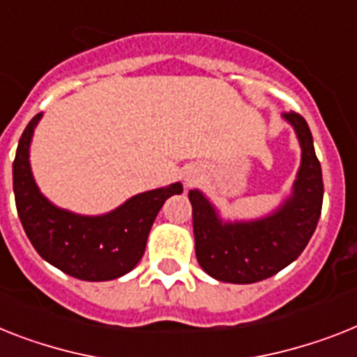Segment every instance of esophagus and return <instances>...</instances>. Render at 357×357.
Returning <instances> with one entry per match:
<instances>
[{"instance_id": "esophagus-1", "label": "esophagus", "mask_w": 357, "mask_h": 357, "mask_svg": "<svg viewBox=\"0 0 357 357\" xmlns=\"http://www.w3.org/2000/svg\"><path fill=\"white\" fill-rule=\"evenodd\" d=\"M188 184H191V181H190V178H188Z\"/></svg>"}]
</instances>
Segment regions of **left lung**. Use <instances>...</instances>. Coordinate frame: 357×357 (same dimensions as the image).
I'll list each match as a JSON object with an SVG mask.
<instances>
[{
    "label": "left lung",
    "mask_w": 357,
    "mask_h": 357,
    "mask_svg": "<svg viewBox=\"0 0 357 357\" xmlns=\"http://www.w3.org/2000/svg\"><path fill=\"white\" fill-rule=\"evenodd\" d=\"M301 144V167L291 195L272 215L225 222L199 190L190 191L197 261L217 281L250 284L294 263L316 231L323 206V175L314 140L301 114H282Z\"/></svg>",
    "instance_id": "8db88e82"
}]
</instances>
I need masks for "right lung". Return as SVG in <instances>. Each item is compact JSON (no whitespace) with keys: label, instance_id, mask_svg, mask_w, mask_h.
Segmentation results:
<instances>
[{"label":"right lung","instance_id":"right-lung-1","mask_svg":"<svg viewBox=\"0 0 357 357\" xmlns=\"http://www.w3.org/2000/svg\"><path fill=\"white\" fill-rule=\"evenodd\" d=\"M38 113L17 144L13 164L14 197L20 220L34 250L58 270L82 281H111L137 266L158 211L182 184L138 193L111 213L98 217L70 213L51 204L38 190L29 162Z\"/></svg>","mask_w":357,"mask_h":357}]
</instances>
